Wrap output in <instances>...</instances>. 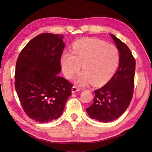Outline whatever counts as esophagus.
Wrapping results in <instances>:
<instances>
[{
  "instance_id": "34e87169",
  "label": "esophagus",
  "mask_w": 152,
  "mask_h": 152,
  "mask_svg": "<svg viewBox=\"0 0 152 152\" xmlns=\"http://www.w3.org/2000/svg\"><path fill=\"white\" fill-rule=\"evenodd\" d=\"M80 91V88L76 86H72V93H74V92H78Z\"/></svg>"
}]
</instances>
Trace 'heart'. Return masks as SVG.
<instances>
[{
	"label": "heart",
	"mask_w": 152,
	"mask_h": 152,
	"mask_svg": "<svg viewBox=\"0 0 152 152\" xmlns=\"http://www.w3.org/2000/svg\"><path fill=\"white\" fill-rule=\"evenodd\" d=\"M119 63V52L116 46L104 41L85 38L76 42L72 51H64L60 58L63 73L67 78H72L81 68L74 81L80 85L92 82L100 85L112 78Z\"/></svg>",
	"instance_id": "obj_1"
}]
</instances>
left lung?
Returning <instances> with one entry per match:
<instances>
[{"mask_svg": "<svg viewBox=\"0 0 152 152\" xmlns=\"http://www.w3.org/2000/svg\"><path fill=\"white\" fill-rule=\"evenodd\" d=\"M119 52V68L110 80L94 91L93 103L86 109L92 119L100 122H110L119 118L132 101L135 60L127 45L115 35L110 34Z\"/></svg>", "mask_w": 152, "mask_h": 152, "instance_id": "left-lung-1", "label": "left lung"}]
</instances>
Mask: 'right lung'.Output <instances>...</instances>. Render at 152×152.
I'll use <instances>...</instances> for the list:
<instances>
[{
    "label": "right lung",
    "instance_id": "right-lung-1",
    "mask_svg": "<svg viewBox=\"0 0 152 152\" xmlns=\"http://www.w3.org/2000/svg\"><path fill=\"white\" fill-rule=\"evenodd\" d=\"M64 36L38 35L19 53L15 69V90L25 113L39 123L58 119L73 86L58 75L65 44Z\"/></svg>",
    "mask_w": 152,
    "mask_h": 152
}]
</instances>
